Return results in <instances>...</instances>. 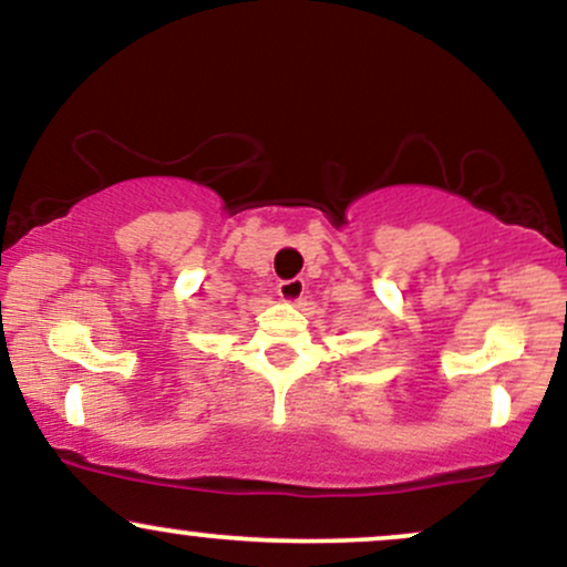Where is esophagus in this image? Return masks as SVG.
<instances>
[{
	"label": "esophagus",
	"instance_id": "esophagus-1",
	"mask_svg": "<svg viewBox=\"0 0 567 567\" xmlns=\"http://www.w3.org/2000/svg\"><path fill=\"white\" fill-rule=\"evenodd\" d=\"M277 292H279V298H282V301L296 303V301H301V298H303V292H306V282H303L301 277L282 279V282L277 285Z\"/></svg>",
	"mask_w": 567,
	"mask_h": 567
}]
</instances>
